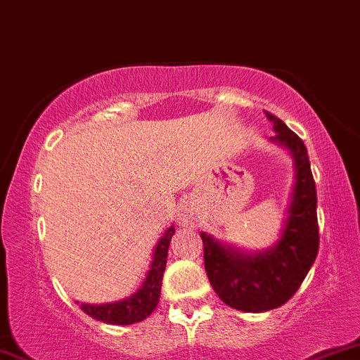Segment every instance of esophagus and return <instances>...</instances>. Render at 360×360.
Returning <instances> with one entry per match:
<instances>
[{"instance_id":"1","label":"esophagus","mask_w":360,"mask_h":360,"mask_svg":"<svg viewBox=\"0 0 360 360\" xmlns=\"http://www.w3.org/2000/svg\"><path fill=\"white\" fill-rule=\"evenodd\" d=\"M177 220H179L181 225H184V226H194L198 223V220H200L198 208L191 203V201H189V203H186L183 208L179 210Z\"/></svg>"}]
</instances>
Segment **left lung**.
Masks as SVG:
<instances>
[{
  "instance_id": "1",
  "label": "left lung",
  "mask_w": 360,
  "mask_h": 360,
  "mask_svg": "<svg viewBox=\"0 0 360 360\" xmlns=\"http://www.w3.org/2000/svg\"><path fill=\"white\" fill-rule=\"evenodd\" d=\"M274 123L272 142L286 147L295 160V186L288 218L278 242L267 250L242 252L201 232L205 269L223 303L240 311L260 313L291 300L307 278L318 254L316 188L307 147L286 123L266 113Z\"/></svg>"
}]
</instances>
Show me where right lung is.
Returning a JSON list of instances; mask_svg holds the SVG:
<instances>
[{
	"label": "right lung",
	"instance_id": "obj_1",
	"mask_svg": "<svg viewBox=\"0 0 360 360\" xmlns=\"http://www.w3.org/2000/svg\"><path fill=\"white\" fill-rule=\"evenodd\" d=\"M174 226H169L162 237L157 242L152 257L150 267L143 279L142 286L131 296L125 300L115 301L105 304H86L81 303V309L94 320L111 325H131L137 321L146 320L148 315L157 308L160 298V288H162V276L167 264V250L174 235Z\"/></svg>",
	"mask_w": 360,
	"mask_h": 360
}]
</instances>
